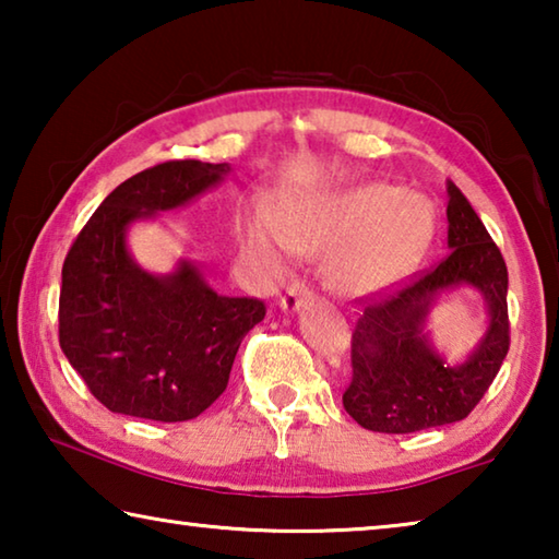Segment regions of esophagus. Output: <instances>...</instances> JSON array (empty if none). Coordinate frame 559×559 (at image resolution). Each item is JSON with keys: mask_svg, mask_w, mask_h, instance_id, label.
Listing matches in <instances>:
<instances>
[{"mask_svg": "<svg viewBox=\"0 0 559 559\" xmlns=\"http://www.w3.org/2000/svg\"><path fill=\"white\" fill-rule=\"evenodd\" d=\"M310 293H313V290H310V283L306 278H293L286 286V290H283L281 308L283 310H296L302 300L310 298Z\"/></svg>", "mask_w": 559, "mask_h": 559, "instance_id": "obj_1", "label": "esophagus"}]
</instances>
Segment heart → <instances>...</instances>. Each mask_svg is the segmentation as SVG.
<instances>
[{"label":"heart","instance_id":"obj_1","mask_svg":"<svg viewBox=\"0 0 559 559\" xmlns=\"http://www.w3.org/2000/svg\"><path fill=\"white\" fill-rule=\"evenodd\" d=\"M282 239L278 240L275 231ZM431 210L402 187L367 185L328 200H296L273 226H259L251 241L288 243L302 253L341 249L330 259V278L345 293L390 286L409 271L431 239Z\"/></svg>","mask_w":559,"mask_h":559}]
</instances>
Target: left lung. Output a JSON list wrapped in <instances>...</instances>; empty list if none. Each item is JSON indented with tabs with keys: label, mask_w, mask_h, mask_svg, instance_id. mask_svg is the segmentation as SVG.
<instances>
[{
	"label": "left lung",
	"mask_w": 559,
	"mask_h": 559,
	"mask_svg": "<svg viewBox=\"0 0 559 559\" xmlns=\"http://www.w3.org/2000/svg\"><path fill=\"white\" fill-rule=\"evenodd\" d=\"M449 246L437 266L416 271L370 296L355 318L343 392L345 412L359 427L380 433H412L466 419L484 400L510 347L508 269L480 216L449 182ZM478 287L491 308V328L466 366L443 368L423 343V318L433 295L451 285Z\"/></svg>",
	"instance_id": "8db88e82"
}]
</instances>
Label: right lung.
Wrapping results in <instances>:
<instances>
[{
    "mask_svg": "<svg viewBox=\"0 0 559 559\" xmlns=\"http://www.w3.org/2000/svg\"><path fill=\"white\" fill-rule=\"evenodd\" d=\"M226 173V163L169 159L132 175L66 253L59 343L110 412L165 424L200 416L229 384L243 335L266 316V302L219 296L189 263L175 276H150L126 249L130 222L175 210Z\"/></svg>",
    "mask_w": 559,
    "mask_h": 559,
    "instance_id": "add662e5",
    "label": "right lung"
}]
</instances>
